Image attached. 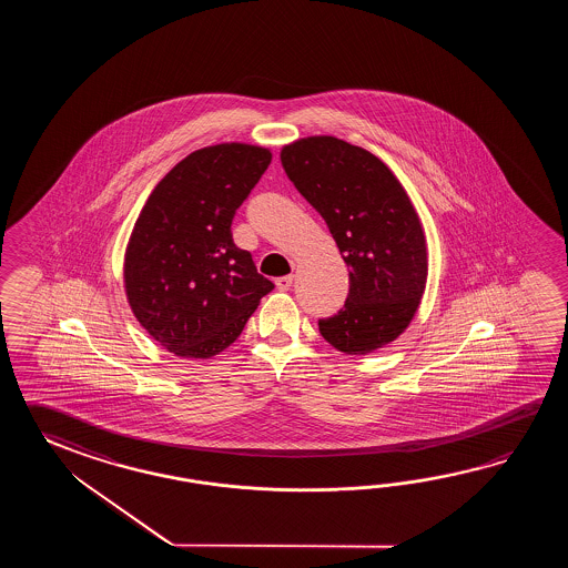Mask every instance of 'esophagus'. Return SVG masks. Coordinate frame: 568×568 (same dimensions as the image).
<instances>
[{
	"mask_svg": "<svg viewBox=\"0 0 568 568\" xmlns=\"http://www.w3.org/2000/svg\"><path fill=\"white\" fill-rule=\"evenodd\" d=\"M292 280H294V276H282V278L276 280V286H278V290H290Z\"/></svg>",
	"mask_w": 568,
	"mask_h": 568,
	"instance_id": "obj_1",
	"label": "esophagus"
}]
</instances>
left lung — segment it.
<instances>
[{
	"instance_id": "1",
	"label": "left lung",
	"mask_w": 568,
	"mask_h": 568,
	"mask_svg": "<svg viewBox=\"0 0 568 568\" xmlns=\"http://www.w3.org/2000/svg\"><path fill=\"white\" fill-rule=\"evenodd\" d=\"M282 166L325 219L349 267L343 308L318 318L335 349L363 355L410 325L426 286V242L418 215L386 164L333 135L284 145Z\"/></svg>"
}]
</instances>
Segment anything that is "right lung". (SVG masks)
I'll use <instances>...</instances> for the list:
<instances>
[{
  "mask_svg": "<svg viewBox=\"0 0 568 568\" xmlns=\"http://www.w3.org/2000/svg\"><path fill=\"white\" fill-rule=\"evenodd\" d=\"M272 162L266 148L196 150L158 182L125 252V294L140 325L174 355L209 359L242 335L274 284L233 243L235 211Z\"/></svg>",
  "mask_w": 568,
  "mask_h": 568,
  "instance_id": "add662e5",
  "label": "right lung"
}]
</instances>
